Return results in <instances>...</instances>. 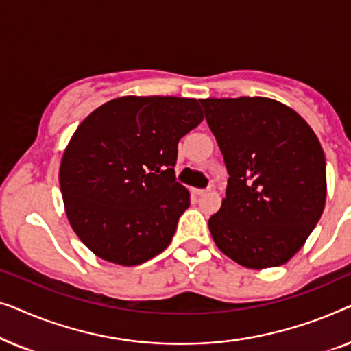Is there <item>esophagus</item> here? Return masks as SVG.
Masks as SVG:
<instances>
[{"mask_svg": "<svg viewBox=\"0 0 351 351\" xmlns=\"http://www.w3.org/2000/svg\"><path fill=\"white\" fill-rule=\"evenodd\" d=\"M209 191H210V189H198V190H195V193L198 196H204V195H208Z\"/></svg>", "mask_w": 351, "mask_h": 351, "instance_id": "esophagus-1", "label": "esophagus"}]
</instances>
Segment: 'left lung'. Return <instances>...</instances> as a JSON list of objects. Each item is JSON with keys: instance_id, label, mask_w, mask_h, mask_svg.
<instances>
[{"instance_id": "8db88e82", "label": "left lung", "mask_w": 351, "mask_h": 351, "mask_svg": "<svg viewBox=\"0 0 351 351\" xmlns=\"http://www.w3.org/2000/svg\"><path fill=\"white\" fill-rule=\"evenodd\" d=\"M228 172L209 230L247 268L286 263L313 232L326 201V158L300 114L267 97L203 99Z\"/></svg>"}]
</instances>
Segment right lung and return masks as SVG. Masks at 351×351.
<instances>
[{"instance_id":"obj_1","label":"right lung","mask_w":351,"mask_h":351,"mask_svg":"<svg viewBox=\"0 0 351 351\" xmlns=\"http://www.w3.org/2000/svg\"><path fill=\"white\" fill-rule=\"evenodd\" d=\"M201 121L196 99L128 95L80 124L59 182L71 228L95 256L131 267L169 246L190 206L177 145Z\"/></svg>"}]
</instances>
